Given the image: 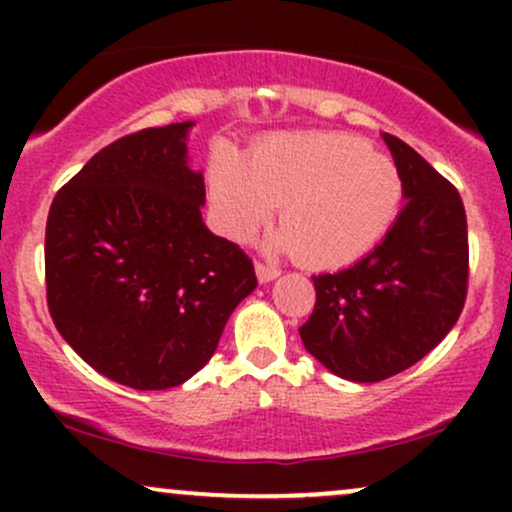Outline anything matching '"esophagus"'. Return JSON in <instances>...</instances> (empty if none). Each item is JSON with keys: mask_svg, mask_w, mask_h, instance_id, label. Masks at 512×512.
I'll use <instances>...</instances> for the list:
<instances>
[{"mask_svg": "<svg viewBox=\"0 0 512 512\" xmlns=\"http://www.w3.org/2000/svg\"><path fill=\"white\" fill-rule=\"evenodd\" d=\"M255 272H257V279H260V284H269V281H274L276 276H279V269L269 267V264H262V262L255 264Z\"/></svg>", "mask_w": 512, "mask_h": 512, "instance_id": "34e87169", "label": "esophagus"}]
</instances>
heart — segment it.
I'll return each mask as SVG.
<instances>
[{"label": "heart", "instance_id": "obj_1", "mask_svg": "<svg viewBox=\"0 0 512 512\" xmlns=\"http://www.w3.org/2000/svg\"><path fill=\"white\" fill-rule=\"evenodd\" d=\"M209 195L221 231L238 243L255 238L281 204L284 228L269 248L334 269L361 260L390 231L402 178L390 158L349 134H281L257 146L252 161L216 149Z\"/></svg>", "mask_w": 512, "mask_h": 512}]
</instances>
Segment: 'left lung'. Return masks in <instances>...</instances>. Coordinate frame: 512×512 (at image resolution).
Here are the masks:
<instances>
[{
    "instance_id": "8db88e82",
    "label": "left lung",
    "mask_w": 512,
    "mask_h": 512,
    "mask_svg": "<svg viewBox=\"0 0 512 512\" xmlns=\"http://www.w3.org/2000/svg\"><path fill=\"white\" fill-rule=\"evenodd\" d=\"M402 178V211L366 257L313 276L303 346L330 373L380 383L443 342L467 298V216L460 192L402 139L383 134Z\"/></svg>"
}]
</instances>
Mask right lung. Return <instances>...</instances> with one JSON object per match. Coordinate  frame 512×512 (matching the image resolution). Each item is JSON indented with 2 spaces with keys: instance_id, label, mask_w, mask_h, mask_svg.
Returning a JSON list of instances; mask_svg holds the SVG:
<instances>
[{
  "instance_id": "add662e5",
  "label": "right lung",
  "mask_w": 512,
  "mask_h": 512,
  "mask_svg": "<svg viewBox=\"0 0 512 512\" xmlns=\"http://www.w3.org/2000/svg\"><path fill=\"white\" fill-rule=\"evenodd\" d=\"M192 127L105 146L57 192L45 228L52 322L88 366L134 390H168L207 366L257 286L250 257L202 219Z\"/></svg>"
}]
</instances>
